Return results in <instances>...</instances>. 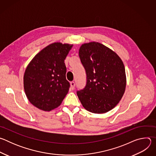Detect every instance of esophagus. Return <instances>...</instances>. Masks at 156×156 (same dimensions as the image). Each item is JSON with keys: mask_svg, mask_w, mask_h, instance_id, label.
Returning <instances> with one entry per match:
<instances>
[{"mask_svg": "<svg viewBox=\"0 0 156 156\" xmlns=\"http://www.w3.org/2000/svg\"><path fill=\"white\" fill-rule=\"evenodd\" d=\"M75 83L74 81L70 82V87H71L72 90H73V89L75 88Z\"/></svg>", "mask_w": 156, "mask_h": 156, "instance_id": "34e87169", "label": "esophagus"}]
</instances>
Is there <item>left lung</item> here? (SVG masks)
<instances>
[{
    "label": "left lung",
    "instance_id": "1",
    "mask_svg": "<svg viewBox=\"0 0 156 156\" xmlns=\"http://www.w3.org/2000/svg\"><path fill=\"white\" fill-rule=\"evenodd\" d=\"M79 56L86 73V84L77 91L84 108L94 114L114 108L122 98L126 78L124 64L112 50L98 42L84 43Z\"/></svg>",
    "mask_w": 156,
    "mask_h": 156
}]
</instances>
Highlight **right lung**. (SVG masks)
<instances>
[{
	"label": "right lung",
	"instance_id": "add662e5",
	"mask_svg": "<svg viewBox=\"0 0 156 156\" xmlns=\"http://www.w3.org/2000/svg\"><path fill=\"white\" fill-rule=\"evenodd\" d=\"M73 44L54 42L37 53L28 65L23 76L26 96L34 107L44 111L58 107L67 94L64 60Z\"/></svg>",
	"mask_w": 156,
	"mask_h": 156
}]
</instances>
